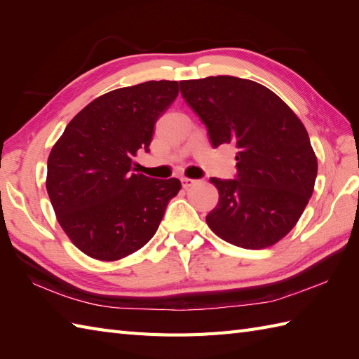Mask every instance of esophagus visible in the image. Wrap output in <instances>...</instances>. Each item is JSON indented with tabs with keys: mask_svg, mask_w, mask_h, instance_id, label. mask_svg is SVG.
<instances>
[{
	"mask_svg": "<svg viewBox=\"0 0 359 359\" xmlns=\"http://www.w3.org/2000/svg\"><path fill=\"white\" fill-rule=\"evenodd\" d=\"M197 184V180L194 179H189V177H182V185H184V188H189Z\"/></svg>",
	"mask_w": 359,
	"mask_h": 359,
	"instance_id": "obj_1",
	"label": "esophagus"
}]
</instances>
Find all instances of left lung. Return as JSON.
<instances>
[{"mask_svg":"<svg viewBox=\"0 0 359 359\" xmlns=\"http://www.w3.org/2000/svg\"><path fill=\"white\" fill-rule=\"evenodd\" d=\"M185 102L207 125L215 148H238V177H211L219 203L207 224L220 239L269 248L293 230L313 194L318 158L290 106L256 81L217 75L180 81Z\"/></svg>","mask_w":359,"mask_h":359,"instance_id":"left-lung-1","label":"left lung"}]
</instances>
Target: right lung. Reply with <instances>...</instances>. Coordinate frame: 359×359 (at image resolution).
I'll use <instances>...</instances> for the list:
<instances>
[{
	"mask_svg": "<svg viewBox=\"0 0 359 359\" xmlns=\"http://www.w3.org/2000/svg\"><path fill=\"white\" fill-rule=\"evenodd\" d=\"M177 94L170 80L114 89L85 106L52 147L46 189L58 224L86 256L108 262L140 250L180 191L179 179L131 171Z\"/></svg>",
	"mask_w": 359,
	"mask_h": 359,
	"instance_id": "obj_1",
	"label": "right lung"
}]
</instances>
